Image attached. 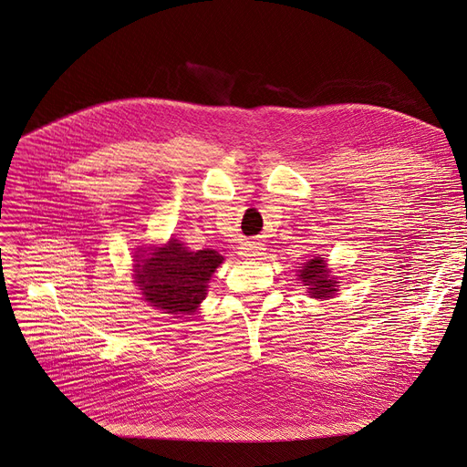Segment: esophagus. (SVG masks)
<instances>
[{"label": "esophagus", "instance_id": "34e87169", "mask_svg": "<svg viewBox=\"0 0 467 467\" xmlns=\"http://www.w3.org/2000/svg\"><path fill=\"white\" fill-rule=\"evenodd\" d=\"M240 255L245 257V259H251V261H261L265 257V247L263 244L259 242H247L240 247Z\"/></svg>", "mask_w": 467, "mask_h": 467}]
</instances>
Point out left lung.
<instances>
[{
  "label": "left lung",
  "instance_id": "obj_1",
  "mask_svg": "<svg viewBox=\"0 0 467 467\" xmlns=\"http://www.w3.org/2000/svg\"><path fill=\"white\" fill-rule=\"evenodd\" d=\"M327 268H326V261L322 257L311 259L309 263H306V266H302L300 270V279L304 281V285L309 286V294L311 298H331L335 288V277H327Z\"/></svg>",
  "mask_w": 467,
  "mask_h": 467
}]
</instances>
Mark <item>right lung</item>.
<instances>
[{"label": "right lung", "instance_id": "1", "mask_svg": "<svg viewBox=\"0 0 467 467\" xmlns=\"http://www.w3.org/2000/svg\"><path fill=\"white\" fill-rule=\"evenodd\" d=\"M222 261L214 249L190 251L171 238L167 245L150 249L147 259L138 261L136 283L150 307L165 315H193L204 300L210 275Z\"/></svg>", "mask_w": 467, "mask_h": 467}]
</instances>
